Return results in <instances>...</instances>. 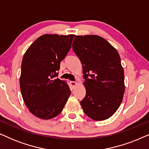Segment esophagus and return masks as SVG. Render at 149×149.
<instances>
[{
	"mask_svg": "<svg viewBox=\"0 0 149 149\" xmlns=\"http://www.w3.org/2000/svg\"><path fill=\"white\" fill-rule=\"evenodd\" d=\"M77 82H75V81H70V87H72V88H74V87L76 86L77 85Z\"/></svg>",
	"mask_w": 149,
	"mask_h": 149,
	"instance_id": "obj_1",
	"label": "esophagus"
}]
</instances>
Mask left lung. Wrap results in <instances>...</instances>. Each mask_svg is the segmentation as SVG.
I'll list each match as a JSON object with an SVG mask.
<instances>
[{
  "label": "left lung",
  "mask_w": 149,
  "mask_h": 149,
  "mask_svg": "<svg viewBox=\"0 0 149 149\" xmlns=\"http://www.w3.org/2000/svg\"><path fill=\"white\" fill-rule=\"evenodd\" d=\"M74 52L83 65L84 113L95 121L111 117L119 109L125 92L124 71L116 49L97 35L76 36Z\"/></svg>",
  "instance_id": "left-lung-1"
}]
</instances>
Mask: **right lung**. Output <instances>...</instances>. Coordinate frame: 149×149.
I'll list each match as a JSON object with an SVG mask.
<instances>
[{"mask_svg": "<svg viewBox=\"0 0 149 149\" xmlns=\"http://www.w3.org/2000/svg\"><path fill=\"white\" fill-rule=\"evenodd\" d=\"M74 37V34H43L24 55L20 90L26 107L36 117L45 120L56 117L70 96L67 83L56 77Z\"/></svg>", "mask_w": 149, "mask_h": 149, "instance_id": "obj_1", "label": "right lung"}]
</instances>
